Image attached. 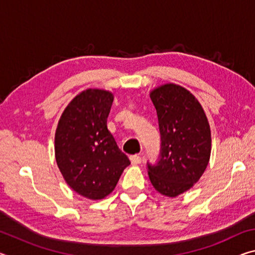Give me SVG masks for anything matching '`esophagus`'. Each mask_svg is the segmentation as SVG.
Returning a JSON list of instances; mask_svg holds the SVG:
<instances>
[{"mask_svg":"<svg viewBox=\"0 0 255 255\" xmlns=\"http://www.w3.org/2000/svg\"><path fill=\"white\" fill-rule=\"evenodd\" d=\"M130 162L131 164H133V165H136V164H139L141 162V157L139 156V155H130Z\"/></svg>","mask_w":255,"mask_h":255,"instance_id":"obj_1","label":"esophagus"}]
</instances>
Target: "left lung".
<instances>
[{
	"label": "left lung",
	"mask_w": 255,
	"mask_h": 255,
	"mask_svg": "<svg viewBox=\"0 0 255 255\" xmlns=\"http://www.w3.org/2000/svg\"><path fill=\"white\" fill-rule=\"evenodd\" d=\"M150 99L157 114L161 149L156 162H147L148 176L159 193L176 197L198 182L208 165L210 127L200 103L184 88L162 85Z\"/></svg>",
	"instance_id": "left-lung-1"
}]
</instances>
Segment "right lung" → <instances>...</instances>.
Returning <instances> with one entry per match:
<instances>
[{
  "label": "right lung",
  "mask_w": 255,
  "mask_h": 255,
  "mask_svg": "<svg viewBox=\"0 0 255 255\" xmlns=\"http://www.w3.org/2000/svg\"><path fill=\"white\" fill-rule=\"evenodd\" d=\"M114 96L86 90L64 110L55 133L56 162L67 184L89 199L112 192L130 164L108 130L107 118Z\"/></svg>",
  "instance_id": "1"
}]
</instances>
